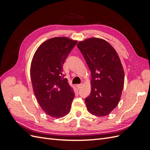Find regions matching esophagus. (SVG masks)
<instances>
[{"label":"esophagus","mask_w":150,"mask_h":150,"mask_svg":"<svg viewBox=\"0 0 150 150\" xmlns=\"http://www.w3.org/2000/svg\"><path fill=\"white\" fill-rule=\"evenodd\" d=\"M82 86H83V84H77L76 85V87H77V88L78 89H80L81 87H82Z\"/></svg>","instance_id":"34e87169"}]
</instances>
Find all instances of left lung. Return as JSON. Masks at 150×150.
I'll return each mask as SVG.
<instances>
[{
	"label": "left lung",
	"instance_id": "8db88e82",
	"mask_svg": "<svg viewBox=\"0 0 150 150\" xmlns=\"http://www.w3.org/2000/svg\"><path fill=\"white\" fill-rule=\"evenodd\" d=\"M77 47L82 53L91 73V91L85 99L88 110L104 116L118 104L124 86L125 72L115 49L105 40L89 38Z\"/></svg>",
	"mask_w": 150,
	"mask_h": 150
}]
</instances>
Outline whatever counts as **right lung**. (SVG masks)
I'll return each instance as SVG.
<instances>
[{
	"label": "right lung",
	"mask_w": 150,
	"mask_h": 150,
	"mask_svg": "<svg viewBox=\"0 0 150 150\" xmlns=\"http://www.w3.org/2000/svg\"><path fill=\"white\" fill-rule=\"evenodd\" d=\"M77 42L65 37L48 39L38 48L32 60L30 77L35 98L42 110L55 118L69 112L75 96L62 66Z\"/></svg>",
	"instance_id": "1"
}]
</instances>
